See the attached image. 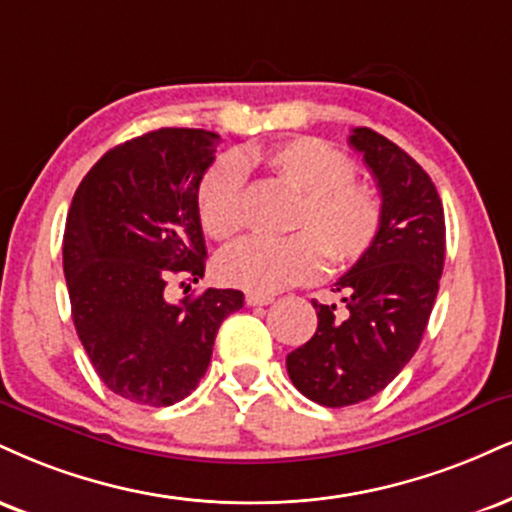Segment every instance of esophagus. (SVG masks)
<instances>
[{
	"label": "esophagus",
	"instance_id": "esophagus-1",
	"mask_svg": "<svg viewBox=\"0 0 512 512\" xmlns=\"http://www.w3.org/2000/svg\"><path fill=\"white\" fill-rule=\"evenodd\" d=\"M245 303H248L250 307L272 305V303H274V295H267V293H248V295H245Z\"/></svg>",
	"mask_w": 512,
	"mask_h": 512
}]
</instances>
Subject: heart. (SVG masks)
Wrapping results in <instances>:
<instances>
[{
	"label": "heart",
	"mask_w": 512,
	"mask_h": 512,
	"mask_svg": "<svg viewBox=\"0 0 512 512\" xmlns=\"http://www.w3.org/2000/svg\"><path fill=\"white\" fill-rule=\"evenodd\" d=\"M245 162L300 195L286 240L245 238L219 255L221 281L250 293H276L336 267H353L377 245L386 205L374 183L355 178V164L326 140L293 138L252 150ZM197 214L209 236L229 240L248 219V193L236 159L214 162L197 186Z\"/></svg>",
	"instance_id": "obj_1"
}]
</instances>
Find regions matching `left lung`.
<instances>
[{"label": "left lung", "instance_id": "8db88e82", "mask_svg": "<svg viewBox=\"0 0 512 512\" xmlns=\"http://www.w3.org/2000/svg\"><path fill=\"white\" fill-rule=\"evenodd\" d=\"M348 143L384 195V231L372 250L334 283L343 310L312 300L317 331L286 357L303 396L346 408L384 391L410 362L427 329L446 257V221L432 178L396 143L353 128Z\"/></svg>", "mask_w": 512, "mask_h": 512}]
</instances>
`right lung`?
<instances>
[{
	"mask_svg": "<svg viewBox=\"0 0 512 512\" xmlns=\"http://www.w3.org/2000/svg\"><path fill=\"white\" fill-rule=\"evenodd\" d=\"M217 143L202 128L145 133L109 150L73 195L64 233L71 317L97 377L131 403L166 408L190 396L221 322L243 307L233 288L181 303L166 293L174 276L181 286L205 276L197 186Z\"/></svg>",
	"mask_w": 512,
	"mask_h": 512,
	"instance_id": "right-lung-1",
	"label": "right lung"
}]
</instances>
